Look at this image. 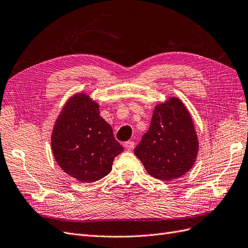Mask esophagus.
Here are the masks:
<instances>
[{
  "label": "esophagus",
  "instance_id": "1",
  "mask_svg": "<svg viewBox=\"0 0 248 248\" xmlns=\"http://www.w3.org/2000/svg\"><path fill=\"white\" fill-rule=\"evenodd\" d=\"M124 147L126 150H132L135 148V142H133V140H127V142L124 143Z\"/></svg>",
  "mask_w": 248,
  "mask_h": 248
}]
</instances>
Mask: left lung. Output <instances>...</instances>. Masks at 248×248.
Returning a JSON list of instances; mask_svg holds the SVG:
<instances>
[{
    "mask_svg": "<svg viewBox=\"0 0 248 248\" xmlns=\"http://www.w3.org/2000/svg\"><path fill=\"white\" fill-rule=\"evenodd\" d=\"M198 139L192 118L178 98L157 104L148 131L135 148L149 175L160 180L185 175L195 163Z\"/></svg>",
    "mask_w": 248,
    "mask_h": 248,
    "instance_id": "1",
    "label": "left lung"
}]
</instances>
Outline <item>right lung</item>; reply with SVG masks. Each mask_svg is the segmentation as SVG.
Segmentation results:
<instances>
[{"mask_svg":"<svg viewBox=\"0 0 248 248\" xmlns=\"http://www.w3.org/2000/svg\"><path fill=\"white\" fill-rule=\"evenodd\" d=\"M51 144L60 168L83 183L108 175L113 159L124 150L110 125L100 116L99 105L83 93H76L64 105Z\"/></svg>","mask_w":248,"mask_h":248,"instance_id":"right-lung-1","label":"right lung"}]
</instances>
